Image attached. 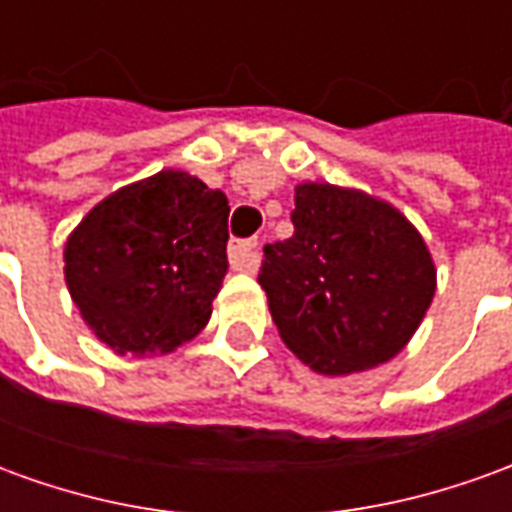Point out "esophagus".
<instances>
[{
	"label": "esophagus",
	"mask_w": 512,
	"mask_h": 512,
	"mask_svg": "<svg viewBox=\"0 0 512 512\" xmlns=\"http://www.w3.org/2000/svg\"><path fill=\"white\" fill-rule=\"evenodd\" d=\"M227 255H230V266L235 271H255L257 268V241H233L230 249H227Z\"/></svg>",
	"instance_id": "34e87169"
}]
</instances>
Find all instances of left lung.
I'll use <instances>...</instances> for the list:
<instances>
[{
	"mask_svg": "<svg viewBox=\"0 0 512 512\" xmlns=\"http://www.w3.org/2000/svg\"><path fill=\"white\" fill-rule=\"evenodd\" d=\"M293 235L257 274L282 343L321 376L395 359L428 312L436 263L392 202L332 183L296 186Z\"/></svg>",
	"mask_w": 512,
	"mask_h": 512,
	"instance_id": "obj_1",
	"label": "left lung"
}]
</instances>
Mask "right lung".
I'll use <instances>...</instances> for the list:
<instances>
[{
    "label": "right lung",
    "mask_w": 512,
    "mask_h": 512,
    "mask_svg": "<svg viewBox=\"0 0 512 512\" xmlns=\"http://www.w3.org/2000/svg\"><path fill=\"white\" fill-rule=\"evenodd\" d=\"M219 189L183 169L112 191L65 241V285L115 354H169L205 329L227 274Z\"/></svg>",
    "instance_id": "obj_1"
}]
</instances>
